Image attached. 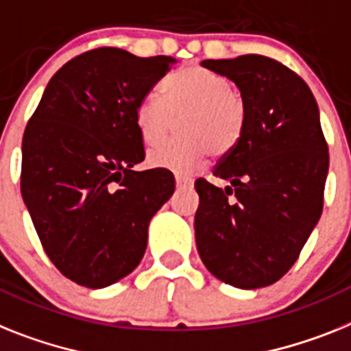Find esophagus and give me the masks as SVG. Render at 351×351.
<instances>
[{
    "label": "esophagus",
    "instance_id": "34e87169",
    "mask_svg": "<svg viewBox=\"0 0 351 351\" xmlns=\"http://www.w3.org/2000/svg\"><path fill=\"white\" fill-rule=\"evenodd\" d=\"M175 180H176V185H178V187H189V185L193 184V178H189V176H184V175H176Z\"/></svg>",
    "mask_w": 351,
    "mask_h": 351
}]
</instances>
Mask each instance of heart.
Here are the masks:
<instances>
[{"mask_svg": "<svg viewBox=\"0 0 351 351\" xmlns=\"http://www.w3.org/2000/svg\"><path fill=\"white\" fill-rule=\"evenodd\" d=\"M164 103L143 98L134 112L135 126L146 144L160 143L173 119L180 117L182 137L148 153L149 164L171 171H191L208 153L225 155L239 143L246 125V105L225 76L199 66L182 67L162 84Z\"/></svg>", "mask_w": 351, "mask_h": 351, "instance_id": "1", "label": "heart"}]
</instances>
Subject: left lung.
<instances>
[{
  "label": "left lung",
  "mask_w": 351,
  "mask_h": 351,
  "mask_svg": "<svg viewBox=\"0 0 351 351\" xmlns=\"http://www.w3.org/2000/svg\"><path fill=\"white\" fill-rule=\"evenodd\" d=\"M237 85L246 105L239 143L214 176L196 180V246L212 275L239 289L275 284L291 269L319 221L328 146L308 85L262 55L203 60Z\"/></svg>",
  "instance_id": "8db88e82"
}]
</instances>
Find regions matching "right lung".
<instances>
[{
	"mask_svg": "<svg viewBox=\"0 0 351 351\" xmlns=\"http://www.w3.org/2000/svg\"><path fill=\"white\" fill-rule=\"evenodd\" d=\"M175 62L82 53L53 75L26 125L21 194L49 261L78 285L101 289L130 275L149 221L175 193L171 171L134 169L144 160L135 107Z\"/></svg>",
	"mask_w": 351,
	"mask_h": 351,
	"instance_id": "obj_1",
	"label": "right lung"
}]
</instances>
